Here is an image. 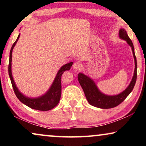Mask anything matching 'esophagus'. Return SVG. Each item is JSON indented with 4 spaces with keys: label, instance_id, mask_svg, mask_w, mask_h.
<instances>
[{
    "label": "esophagus",
    "instance_id": "1",
    "mask_svg": "<svg viewBox=\"0 0 146 146\" xmlns=\"http://www.w3.org/2000/svg\"><path fill=\"white\" fill-rule=\"evenodd\" d=\"M73 67L76 70H80L82 68V64H81V63L78 62H76L73 64Z\"/></svg>",
    "mask_w": 146,
    "mask_h": 146
}]
</instances>
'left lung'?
Wrapping results in <instances>:
<instances>
[{"mask_svg": "<svg viewBox=\"0 0 146 146\" xmlns=\"http://www.w3.org/2000/svg\"><path fill=\"white\" fill-rule=\"evenodd\" d=\"M119 36L120 38L127 41V44L131 47L133 56L135 58V68L134 71V75L133 76L132 80L128 87L123 92L119 95L115 96H108L103 94L98 90L97 86L93 82L92 79L88 77L82 73H78V80L82 90L84 92L85 96L88 102L91 105L95 107L102 108V109H110L115 108L122 103L124 100L129 93L131 92L133 88L135 85L136 80H137V58L135 54L134 46L131 39L128 36L127 32L124 29H120L119 31Z\"/></svg>", "mask_w": 146, "mask_h": 146, "instance_id": "8db88e82", "label": "left lung"}]
</instances>
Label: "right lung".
<instances>
[{
    "label": "right lung",
    "instance_id": "right-lung-1",
    "mask_svg": "<svg viewBox=\"0 0 146 146\" xmlns=\"http://www.w3.org/2000/svg\"><path fill=\"white\" fill-rule=\"evenodd\" d=\"M20 35L17 37L16 41L13 43V46H12L10 53H9V65H8V72L9 78H10L12 86H13V89L14 90V92L15 93L18 99L21 101L22 103L28 106L30 108L34 109V110H39V111H48L50 110L58 104L59 101L61 97V90H62V86H61V77L62 73L66 70H70L73 64V62H71L70 63H68L65 64L62 67L60 70L56 75V77L54 80V82L53 83L52 86L49 88L48 92H47L45 95L42 96L40 97L36 98H30L25 97L17 89V86L15 84L13 80V76H12L11 74V58H12V51L14 46H15L17 42L18 41Z\"/></svg>",
    "mask_w": 146,
    "mask_h": 146
}]
</instances>
